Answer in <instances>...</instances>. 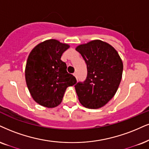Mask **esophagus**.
<instances>
[{
    "mask_svg": "<svg viewBox=\"0 0 149 149\" xmlns=\"http://www.w3.org/2000/svg\"><path fill=\"white\" fill-rule=\"evenodd\" d=\"M73 75H74V76L75 77H76L77 79V72H74V74H73Z\"/></svg>",
    "mask_w": 149,
    "mask_h": 149,
    "instance_id": "34e87169",
    "label": "esophagus"
}]
</instances>
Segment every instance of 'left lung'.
<instances>
[{
  "label": "left lung",
  "mask_w": 149,
  "mask_h": 149,
  "mask_svg": "<svg viewBox=\"0 0 149 149\" xmlns=\"http://www.w3.org/2000/svg\"><path fill=\"white\" fill-rule=\"evenodd\" d=\"M87 65V77L74 86L79 100L84 107L100 108L115 95L121 82L123 63L110 44L94 40L76 47Z\"/></svg>",
  "instance_id": "obj_1"
}]
</instances>
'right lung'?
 Segmentation results:
<instances>
[{
	"label": "right lung",
	"mask_w": 149,
	"mask_h": 149,
	"mask_svg": "<svg viewBox=\"0 0 149 149\" xmlns=\"http://www.w3.org/2000/svg\"><path fill=\"white\" fill-rule=\"evenodd\" d=\"M70 45L56 39L38 44L27 58L25 80L33 100L41 106L54 108L59 105L66 88L77 83L76 78L66 70L62 54Z\"/></svg>",
	"instance_id": "obj_1"
}]
</instances>
